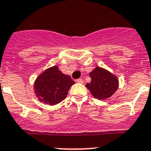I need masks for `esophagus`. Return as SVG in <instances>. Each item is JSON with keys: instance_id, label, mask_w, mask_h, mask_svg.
I'll use <instances>...</instances> for the list:
<instances>
[{"instance_id": "esophagus-1", "label": "esophagus", "mask_w": 151, "mask_h": 151, "mask_svg": "<svg viewBox=\"0 0 151 151\" xmlns=\"http://www.w3.org/2000/svg\"><path fill=\"white\" fill-rule=\"evenodd\" d=\"M76 81H77V83H83V79H81V78H79V79H77Z\"/></svg>"}]
</instances>
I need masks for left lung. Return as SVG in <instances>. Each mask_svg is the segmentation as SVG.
I'll return each mask as SVG.
<instances>
[{"label": "left lung", "mask_w": 151, "mask_h": 151, "mask_svg": "<svg viewBox=\"0 0 151 151\" xmlns=\"http://www.w3.org/2000/svg\"><path fill=\"white\" fill-rule=\"evenodd\" d=\"M89 74L91 81L86 83V86L96 99L99 100L109 99L119 88L117 77L105 68L96 67Z\"/></svg>", "instance_id": "1"}]
</instances>
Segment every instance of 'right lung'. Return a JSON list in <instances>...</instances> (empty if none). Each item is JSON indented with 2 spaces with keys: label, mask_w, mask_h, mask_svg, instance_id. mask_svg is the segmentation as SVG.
I'll return each mask as SVG.
<instances>
[{
  "label": "right lung",
  "mask_w": 151,
  "mask_h": 151,
  "mask_svg": "<svg viewBox=\"0 0 151 151\" xmlns=\"http://www.w3.org/2000/svg\"><path fill=\"white\" fill-rule=\"evenodd\" d=\"M75 82L69 75L63 74L58 65L47 68L34 81V93L40 102L54 106L61 103Z\"/></svg>",
  "instance_id": "add662e5"
}]
</instances>
